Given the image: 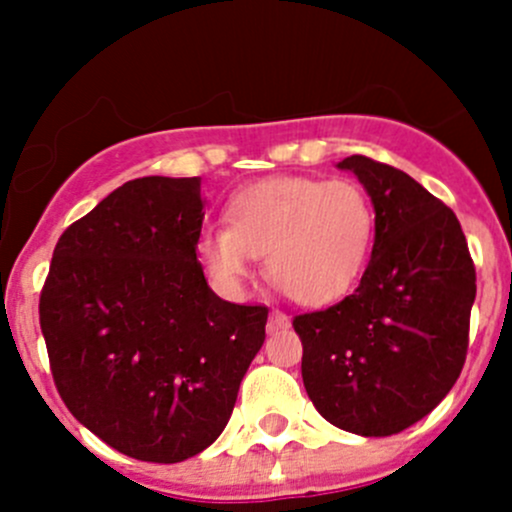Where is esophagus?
Here are the masks:
<instances>
[{"mask_svg": "<svg viewBox=\"0 0 512 512\" xmlns=\"http://www.w3.org/2000/svg\"><path fill=\"white\" fill-rule=\"evenodd\" d=\"M289 327V317L280 309H272L270 319H267V332H280V329Z\"/></svg>", "mask_w": 512, "mask_h": 512, "instance_id": "esophagus-1", "label": "esophagus"}]
</instances>
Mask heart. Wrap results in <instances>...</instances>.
Listing matches in <instances>:
<instances>
[{
    "label": "heart",
    "mask_w": 512,
    "mask_h": 512,
    "mask_svg": "<svg viewBox=\"0 0 512 512\" xmlns=\"http://www.w3.org/2000/svg\"><path fill=\"white\" fill-rule=\"evenodd\" d=\"M374 230V205L354 180L277 175L237 190L225 205V227L200 232L195 252L223 289H240L252 257H265L277 289L324 307L356 287Z\"/></svg>",
    "instance_id": "1"
}]
</instances>
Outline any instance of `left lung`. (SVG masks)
<instances>
[{
    "mask_svg": "<svg viewBox=\"0 0 512 512\" xmlns=\"http://www.w3.org/2000/svg\"><path fill=\"white\" fill-rule=\"evenodd\" d=\"M339 168L371 195L374 250L349 297L292 319L302 379L329 423L391 436L431 414L461 376L476 265L456 213L404 170L366 156Z\"/></svg>",
    "mask_w": 512,
    "mask_h": 512,
    "instance_id": "8db88e82",
    "label": "left lung"
}]
</instances>
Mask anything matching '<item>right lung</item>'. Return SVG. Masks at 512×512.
Returning <instances> with one entry per match:
<instances>
[{"label": "right lung", "mask_w": 512, "mask_h": 512, "mask_svg": "<svg viewBox=\"0 0 512 512\" xmlns=\"http://www.w3.org/2000/svg\"><path fill=\"white\" fill-rule=\"evenodd\" d=\"M198 178L123 183L59 237L39 297L66 409L123 456L180 463L223 433L265 342V304H232L198 262Z\"/></svg>", "instance_id": "right-lung-1"}]
</instances>
